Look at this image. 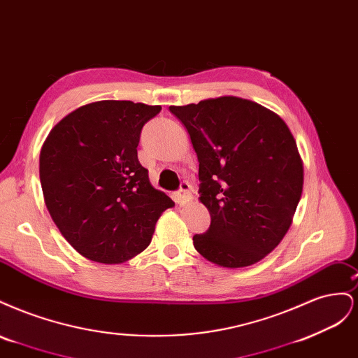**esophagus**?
I'll use <instances>...</instances> for the list:
<instances>
[{"label": "esophagus", "instance_id": "34e87169", "mask_svg": "<svg viewBox=\"0 0 358 358\" xmlns=\"http://www.w3.org/2000/svg\"><path fill=\"white\" fill-rule=\"evenodd\" d=\"M176 200H178V203L182 206V204H187V203H189L191 200H192V197H191V187H189V183H187V182H182V185H180V189L178 191V194H176Z\"/></svg>", "mask_w": 358, "mask_h": 358}]
</instances>
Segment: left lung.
I'll return each mask as SVG.
<instances>
[{
  "mask_svg": "<svg viewBox=\"0 0 358 358\" xmlns=\"http://www.w3.org/2000/svg\"><path fill=\"white\" fill-rule=\"evenodd\" d=\"M199 158L210 227L194 248L221 267L258 263L284 239L303 191V161L284 119L251 100L170 106Z\"/></svg>",
  "mask_w": 358,
  "mask_h": 358,
  "instance_id": "left-lung-1",
  "label": "left lung"
}]
</instances>
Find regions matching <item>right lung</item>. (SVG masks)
<instances>
[{"instance_id": "right-lung-1", "label": "right lung", "mask_w": 358, "mask_h": 358, "mask_svg": "<svg viewBox=\"0 0 358 358\" xmlns=\"http://www.w3.org/2000/svg\"><path fill=\"white\" fill-rule=\"evenodd\" d=\"M161 106L103 100L69 113L40 152L46 208L66 241L103 264L149 246L161 213L175 206L149 182L137 158L143 125Z\"/></svg>"}]
</instances>
